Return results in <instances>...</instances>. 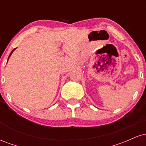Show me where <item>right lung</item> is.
<instances>
[{"mask_svg":"<svg viewBox=\"0 0 146 146\" xmlns=\"http://www.w3.org/2000/svg\"><path fill=\"white\" fill-rule=\"evenodd\" d=\"M15 49H16V48H14V50H13V51H11V53H10V55H9V58H8V59H9V57H10V56H11V53H13V51H14V50H15Z\"/></svg>","mask_w":146,"mask_h":146,"instance_id":"1","label":"right lung"}]
</instances>
